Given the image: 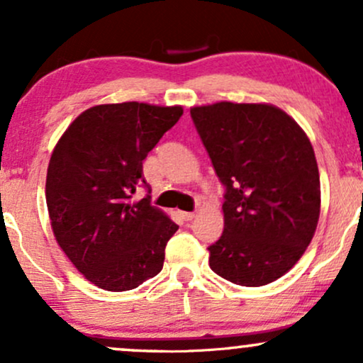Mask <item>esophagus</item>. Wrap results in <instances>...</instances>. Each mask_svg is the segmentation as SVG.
Listing matches in <instances>:
<instances>
[{"mask_svg":"<svg viewBox=\"0 0 363 363\" xmlns=\"http://www.w3.org/2000/svg\"><path fill=\"white\" fill-rule=\"evenodd\" d=\"M179 215H181V218L184 220V222H191V220L194 218L193 211H181V213H179Z\"/></svg>","mask_w":363,"mask_h":363,"instance_id":"1","label":"esophagus"}]
</instances>
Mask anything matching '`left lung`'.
Returning a JSON list of instances; mask_svg holds the SVG:
<instances>
[{
    "instance_id": "1",
    "label": "left lung",
    "mask_w": 363,
    "mask_h": 363,
    "mask_svg": "<svg viewBox=\"0 0 363 363\" xmlns=\"http://www.w3.org/2000/svg\"><path fill=\"white\" fill-rule=\"evenodd\" d=\"M191 118L227 189L210 268L235 285H268L294 268L318 228L320 182L311 140L273 104L222 101L191 107Z\"/></svg>"
}]
</instances>
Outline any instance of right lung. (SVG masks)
Wrapping results in <instances>:
<instances>
[{"mask_svg": "<svg viewBox=\"0 0 363 363\" xmlns=\"http://www.w3.org/2000/svg\"><path fill=\"white\" fill-rule=\"evenodd\" d=\"M181 116L182 106L101 104L83 111L52 150L45 179L52 234L99 289L133 290L162 272L179 225L133 194L145 182V157Z\"/></svg>", "mask_w": 363, "mask_h": 363, "instance_id": "right-lung-1", "label": "right lung"}]
</instances>
